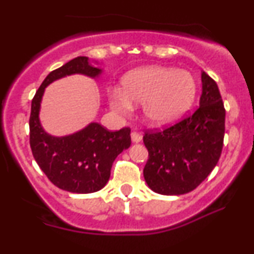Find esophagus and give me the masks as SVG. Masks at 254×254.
<instances>
[{"mask_svg":"<svg viewBox=\"0 0 254 254\" xmlns=\"http://www.w3.org/2000/svg\"><path fill=\"white\" fill-rule=\"evenodd\" d=\"M131 140H132L133 143H139L140 140H142V135L137 132V131H132V132H131Z\"/></svg>","mask_w":254,"mask_h":254,"instance_id":"obj_1","label":"esophagus"}]
</instances>
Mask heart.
Segmentation results:
<instances>
[{"instance_id":"obj_1","label":"heart","mask_w":254,"mask_h":254,"mask_svg":"<svg viewBox=\"0 0 254 254\" xmlns=\"http://www.w3.org/2000/svg\"><path fill=\"white\" fill-rule=\"evenodd\" d=\"M123 92L110 91V105L116 112L127 115L132 104H143V117L154 127L168 125L188 111L196 94V81L186 71L151 66L127 74Z\"/></svg>"}]
</instances>
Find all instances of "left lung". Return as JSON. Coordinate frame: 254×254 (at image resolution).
<instances>
[{
    "label": "left lung",
    "mask_w": 254,
    "mask_h": 254,
    "mask_svg": "<svg viewBox=\"0 0 254 254\" xmlns=\"http://www.w3.org/2000/svg\"><path fill=\"white\" fill-rule=\"evenodd\" d=\"M202 93L194 114L163 130H148L143 142L149 158L143 169L155 193L182 195L194 190L218 163L225 136L226 111L216 82L201 73Z\"/></svg>",
    "instance_id": "1"
}]
</instances>
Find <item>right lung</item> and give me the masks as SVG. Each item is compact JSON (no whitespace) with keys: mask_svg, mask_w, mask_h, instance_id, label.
<instances>
[{"mask_svg":"<svg viewBox=\"0 0 254 254\" xmlns=\"http://www.w3.org/2000/svg\"><path fill=\"white\" fill-rule=\"evenodd\" d=\"M100 73L102 69L91 65L88 58H74L52 71L32 100L29 144L33 156L54 186L71 193H94L108 183L116 157L131 144V130L109 131L100 124L91 123L72 135L51 136L40 124V104L46 86L57 79L71 74L96 78Z\"/></svg>","mask_w":254,"mask_h":254,"instance_id":"right-lung-1","label":"right lung"}]
</instances>
